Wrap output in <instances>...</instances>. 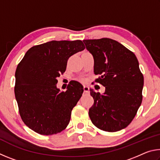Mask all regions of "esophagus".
Wrapping results in <instances>:
<instances>
[{"instance_id":"obj_1","label":"esophagus","mask_w":160,"mask_h":160,"mask_svg":"<svg viewBox=\"0 0 160 160\" xmlns=\"http://www.w3.org/2000/svg\"><path fill=\"white\" fill-rule=\"evenodd\" d=\"M83 91L85 94H88V93H89V92H90V88H89V87H88V86H84Z\"/></svg>"}]
</instances>
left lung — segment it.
Here are the masks:
<instances>
[{"mask_svg":"<svg viewBox=\"0 0 160 160\" xmlns=\"http://www.w3.org/2000/svg\"><path fill=\"white\" fill-rule=\"evenodd\" d=\"M94 58L96 82L105 87L101 94L90 89L94 104L89 109L92 122L104 131L126 128L142 103L144 78L135 54L109 38L83 40Z\"/></svg>","mask_w":160,"mask_h":160,"instance_id":"left-lung-1","label":"left lung"}]
</instances>
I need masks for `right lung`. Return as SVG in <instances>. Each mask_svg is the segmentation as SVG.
Returning <instances> with one entry per match:
<instances>
[{"label":"right lung","mask_w":160,"mask_h":160,"mask_svg":"<svg viewBox=\"0 0 160 160\" xmlns=\"http://www.w3.org/2000/svg\"><path fill=\"white\" fill-rule=\"evenodd\" d=\"M85 48L80 40L48 42L29 48L18 65L15 98L22 120L32 131L51 135L68 125L83 87L74 81L61 92L57 78L66 71L70 56Z\"/></svg>","instance_id":"obj_1"}]
</instances>
